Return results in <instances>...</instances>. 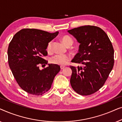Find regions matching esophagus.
<instances>
[{"label": "esophagus", "mask_w": 122, "mask_h": 122, "mask_svg": "<svg viewBox=\"0 0 122 122\" xmlns=\"http://www.w3.org/2000/svg\"><path fill=\"white\" fill-rule=\"evenodd\" d=\"M64 68H65V66H61V69H64Z\"/></svg>", "instance_id": "34e87169"}]
</instances>
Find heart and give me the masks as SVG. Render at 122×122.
<instances>
[{
    "mask_svg": "<svg viewBox=\"0 0 122 122\" xmlns=\"http://www.w3.org/2000/svg\"><path fill=\"white\" fill-rule=\"evenodd\" d=\"M61 41L65 45L67 46L69 43H72L73 41L71 37L69 36H64L61 38ZM52 41H50L48 43L47 45V47H46V51L48 52H51V50H52ZM71 59V56L69 54H56L55 56H53L51 58V62L54 64L59 65V66H64L66 64H67L68 61H69Z\"/></svg>",
    "mask_w": 122,
    "mask_h": 122,
    "instance_id": "heart-1",
    "label": "heart"
}]
</instances>
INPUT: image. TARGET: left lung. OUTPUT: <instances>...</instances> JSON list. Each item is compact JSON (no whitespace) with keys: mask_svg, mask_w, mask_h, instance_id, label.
<instances>
[{"mask_svg":"<svg viewBox=\"0 0 122 122\" xmlns=\"http://www.w3.org/2000/svg\"><path fill=\"white\" fill-rule=\"evenodd\" d=\"M80 43L71 62L83 66H71L73 90L81 96L93 94L102 87L114 66V49L107 34L101 28L84 25L68 30Z\"/></svg>","mask_w":122,"mask_h":122,"instance_id":"obj_1","label":"left lung"}]
</instances>
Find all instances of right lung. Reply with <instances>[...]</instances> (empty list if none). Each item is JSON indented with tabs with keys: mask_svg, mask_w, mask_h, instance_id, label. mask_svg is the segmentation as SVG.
Masks as SVG:
<instances>
[{
	"mask_svg": "<svg viewBox=\"0 0 122 122\" xmlns=\"http://www.w3.org/2000/svg\"><path fill=\"white\" fill-rule=\"evenodd\" d=\"M36 29H23L16 33L8 49V63L14 77L21 89L29 94L40 96L51 89L59 66L48 64L39 69V65L48 64L43 58L48 52V43L58 36Z\"/></svg>",
	"mask_w": 122,
	"mask_h": 122,
	"instance_id": "obj_1",
	"label": "right lung"
}]
</instances>
